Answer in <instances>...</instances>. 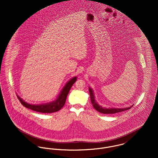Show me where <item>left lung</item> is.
<instances>
[{"label":"left lung","mask_w":158,"mask_h":158,"mask_svg":"<svg viewBox=\"0 0 158 158\" xmlns=\"http://www.w3.org/2000/svg\"><path fill=\"white\" fill-rule=\"evenodd\" d=\"M89 94H90L91 103H92L93 107L94 108V109H95V110H97L99 113H102V114H115V113H120V112H122V111L128 110L130 109L133 106V105H132L130 107L125 108H104V107H102V106H100L97 103V102L95 99L94 91L90 87L89 88Z\"/></svg>","instance_id":"left-lung-1"}]
</instances>
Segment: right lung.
<instances>
[{"instance_id":"right-lung-1","label":"right lung","mask_w":158,"mask_h":158,"mask_svg":"<svg viewBox=\"0 0 158 158\" xmlns=\"http://www.w3.org/2000/svg\"><path fill=\"white\" fill-rule=\"evenodd\" d=\"M76 81H77V77H74L72 78H71L65 85L64 87L61 91L57 98L55 100L50 103L41 104V105H31L24 102V100H23L18 95L17 97L19 100L20 102L21 103V104L27 108H28L33 111L40 112V113H55L60 110L64 106L69 92L70 89L71 87L72 86V85L74 84V83Z\"/></svg>"}]
</instances>
